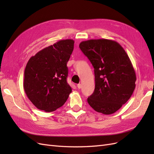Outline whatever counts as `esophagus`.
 I'll list each match as a JSON object with an SVG mask.
<instances>
[{
	"label": "esophagus",
	"instance_id": "obj_1",
	"mask_svg": "<svg viewBox=\"0 0 154 154\" xmlns=\"http://www.w3.org/2000/svg\"><path fill=\"white\" fill-rule=\"evenodd\" d=\"M77 87L78 88H82V84H81V83H79V84H78L77 85Z\"/></svg>",
	"mask_w": 154,
	"mask_h": 154
}]
</instances>
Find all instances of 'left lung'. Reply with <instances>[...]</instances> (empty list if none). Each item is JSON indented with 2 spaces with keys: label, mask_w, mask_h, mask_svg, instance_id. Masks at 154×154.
I'll return each mask as SVG.
<instances>
[{
  "label": "left lung",
  "mask_w": 154,
  "mask_h": 154,
  "mask_svg": "<svg viewBox=\"0 0 154 154\" xmlns=\"http://www.w3.org/2000/svg\"><path fill=\"white\" fill-rule=\"evenodd\" d=\"M79 47L94 69L95 88L88 103L97 112H116L136 87V72L128 54L117 42L107 39L83 41Z\"/></svg>",
  "instance_id": "obj_1"
}]
</instances>
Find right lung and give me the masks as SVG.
Instances as JSON below:
<instances>
[{
	"label": "right lung",
	"instance_id": "obj_1",
	"mask_svg": "<svg viewBox=\"0 0 154 154\" xmlns=\"http://www.w3.org/2000/svg\"><path fill=\"white\" fill-rule=\"evenodd\" d=\"M74 41L62 40L30 58L24 71V88L37 109L50 112L61 107L72 88L67 82V63Z\"/></svg>",
	"mask_w": 154,
	"mask_h": 154
}]
</instances>
